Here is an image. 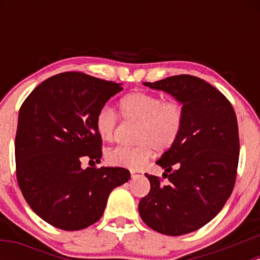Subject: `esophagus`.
Wrapping results in <instances>:
<instances>
[{"mask_svg": "<svg viewBox=\"0 0 260 260\" xmlns=\"http://www.w3.org/2000/svg\"><path fill=\"white\" fill-rule=\"evenodd\" d=\"M131 176H132V178H137L140 176V172H137V171H131Z\"/></svg>", "mask_w": 260, "mask_h": 260, "instance_id": "1", "label": "esophagus"}]
</instances>
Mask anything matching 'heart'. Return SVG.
Returning <instances> with one entry per match:
<instances>
[{
    "label": "heart",
    "instance_id": "b5f03b06",
    "mask_svg": "<svg viewBox=\"0 0 260 260\" xmlns=\"http://www.w3.org/2000/svg\"><path fill=\"white\" fill-rule=\"evenodd\" d=\"M120 112L124 121L136 122L134 147H116L107 151L109 164L118 168L140 170L153 156L154 151L165 153L177 143L183 128V107L176 100H164L161 95L138 91L120 101ZM118 118L111 107L104 106L95 117L99 137L111 142L117 131Z\"/></svg>",
    "mask_w": 260,
    "mask_h": 260
}]
</instances>
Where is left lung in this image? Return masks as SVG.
<instances>
[{
	"label": "left lung",
	"mask_w": 260,
	"mask_h": 260,
	"mask_svg": "<svg viewBox=\"0 0 260 260\" xmlns=\"http://www.w3.org/2000/svg\"><path fill=\"white\" fill-rule=\"evenodd\" d=\"M143 84L182 104L184 121L177 143L156 161L170 183L145 174L150 192L140 199V217L160 234H189L211 221L234 189L240 154L236 113L225 95L198 77Z\"/></svg>",
	"instance_id": "left-lung-1"
}]
</instances>
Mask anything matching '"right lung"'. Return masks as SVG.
<instances>
[{"label": "right lung", "mask_w": 260, "mask_h": 260, "mask_svg": "<svg viewBox=\"0 0 260 260\" xmlns=\"http://www.w3.org/2000/svg\"><path fill=\"white\" fill-rule=\"evenodd\" d=\"M122 89L120 83L64 72L44 80L20 107L17 181L29 207L50 225L66 231L92 225L111 190L131 178L123 168L82 169V159L100 162L95 117Z\"/></svg>", "instance_id": "add662e5"}]
</instances>
